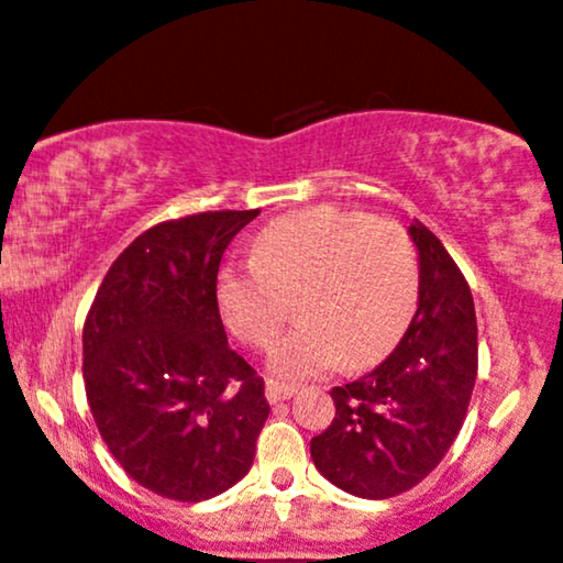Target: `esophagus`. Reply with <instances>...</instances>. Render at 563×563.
<instances>
[{"mask_svg": "<svg viewBox=\"0 0 563 563\" xmlns=\"http://www.w3.org/2000/svg\"><path fill=\"white\" fill-rule=\"evenodd\" d=\"M295 393H297L295 387L276 385V382H268V385H266V398H268V402H282V400H289V398H292Z\"/></svg>", "mask_w": 563, "mask_h": 563, "instance_id": "1", "label": "esophagus"}]
</instances>
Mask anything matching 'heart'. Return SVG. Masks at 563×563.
<instances>
[{"label": "heart", "instance_id": "1", "mask_svg": "<svg viewBox=\"0 0 563 563\" xmlns=\"http://www.w3.org/2000/svg\"><path fill=\"white\" fill-rule=\"evenodd\" d=\"M223 323L247 347H268L271 376L302 382L379 361L419 302V255L398 221L340 208L282 216L261 231L255 257L227 263L216 284Z\"/></svg>", "mask_w": 563, "mask_h": 563}]
</instances>
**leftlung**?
<instances>
[{
	"label": "left lung",
	"mask_w": 563,
	"mask_h": 563,
	"mask_svg": "<svg viewBox=\"0 0 563 563\" xmlns=\"http://www.w3.org/2000/svg\"><path fill=\"white\" fill-rule=\"evenodd\" d=\"M419 250V308L374 372L332 389L336 413L310 459L350 495L385 500L419 485L451 451L477 379L472 289L438 236L408 227Z\"/></svg>",
	"instance_id": "8db88e82"
}]
</instances>
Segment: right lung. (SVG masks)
Here are the masks:
<instances>
[{"label":"right lung","mask_w":563,"mask_h":563,"mask_svg":"<svg viewBox=\"0 0 563 563\" xmlns=\"http://www.w3.org/2000/svg\"><path fill=\"white\" fill-rule=\"evenodd\" d=\"M261 210L157 223L115 257L84 323V385L104 445L131 479L200 504L255 459L268 400L229 347L218 266Z\"/></svg>","instance_id":"obj_1"}]
</instances>
